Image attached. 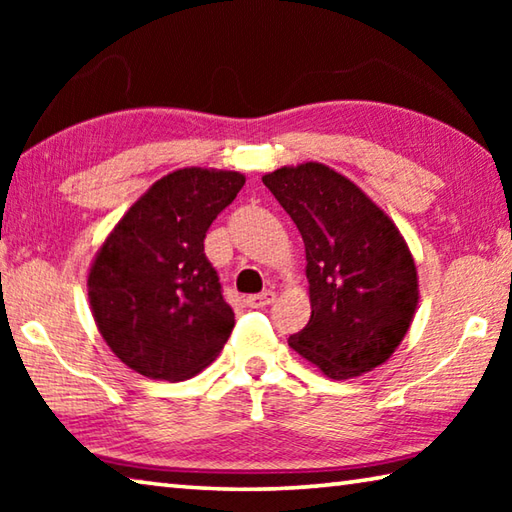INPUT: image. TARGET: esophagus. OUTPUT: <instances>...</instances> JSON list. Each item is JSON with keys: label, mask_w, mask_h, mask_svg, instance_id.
Returning <instances> with one entry per match:
<instances>
[{"label": "esophagus", "mask_w": 512, "mask_h": 512, "mask_svg": "<svg viewBox=\"0 0 512 512\" xmlns=\"http://www.w3.org/2000/svg\"><path fill=\"white\" fill-rule=\"evenodd\" d=\"M275 302V291H264V293H257V296H248L246 298V305L253 307V309H259V307H266V305H273Z\"/></svg>", "instance_id": "34e87169"}]
</instances>
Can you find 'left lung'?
<instances>
[{
  "instance_id": "8db88e82",
  "label": "left lung",
  "mask_w": 512,
  "mask_h": 512,
  "mask_svg": "<svg viewBox=\"0 0 512 512\" xmlns=\"http://www.w3.org/2000/svg\"><path fill=\"white\" fill-rule=\"evenodd\" d=\"M300 230L311 318L289 345L329 379H352L391 359L418 307L409 246L361 189L305 162L262 176Z\"/></svg>"
}]
</instances>
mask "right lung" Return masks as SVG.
Segmentation results:
<instances>
[{
  "label": "right lung",
  "instance_id": "add662e5",
  "mask_svg": "<svg viewBox=\"0 0 512 512\" xmlns=\"http://www.w3.org/2000/svg\"><path fill=\"white\" fill-rule=\"evenodd\" d=\"M244 183L239 171H171L137 198L94 255V323L131 370L183 381L210 366L228 341L235 311L203 239Z\"/></svg>",
  "mask_w": 512,
  "mask_h": 512
}]
</instances>
